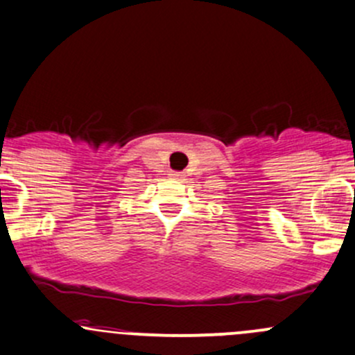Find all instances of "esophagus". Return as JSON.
Listing matches in <instances>:
<instances>
[{
    "label": "esophagus",
    "instance_id": "34e87169",
    "mask_svg": "<svg viewBox=\"0 0 355 355\" xmlns=\"http://www.w3.org/2000/svg\"><path fill=\"white\" fill-rule=\"evenodd\" d=\"M171 178H175V180H182V178H184V173H180V171H173V173H171Z\"/></svg>",
    "mask_w": 355,
    "mask_h": 355
}]
</instances>
